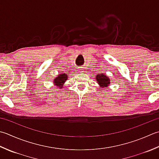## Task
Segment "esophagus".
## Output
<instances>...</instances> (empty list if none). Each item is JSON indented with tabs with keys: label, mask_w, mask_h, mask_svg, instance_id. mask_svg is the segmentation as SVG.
I'll return each instance as SVG.
<instances>
[{
	"label": "esophagus",
	"mask_w": 159,
	"mask_h": 159,
	"mask_svg": "<svg viewBox=\"0 0 159 159\" xmlns=\"http://www.w3.org/2000/svg\"><path fill=\"white\" fill-rule=\"evenodd\" d=\"M82 70H83V69H79V72H82Z\"/></svg>",
	"instance_id": "obj_1"
}]
</instances>
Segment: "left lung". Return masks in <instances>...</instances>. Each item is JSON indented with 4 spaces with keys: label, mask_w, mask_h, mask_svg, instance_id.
I'll return each mask as SVG.
<instances>
[{
    "label": "left lung",
    "mask_w": 159,
    "mask_h": 159,
    "mask_svg": "<svg viewBox=\"0 0 159 159\" xmlns=\"http://www.w3.org/2000/svg\"><path fill=\"white\" fill-rule=\"evenodd\" d=\"M96 80L101 88H107L110 85V79L103 74H99L96 76Z\"/></svg>",
    "instance_id": "left-lung-1"
}]
</instances>
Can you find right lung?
<instances>
[{"instance_id": "1", "label": "right lung", "mask_w": 159, "mask_h": 159, "mask_svg": "<svg viewBox=\"0 0 159 159\" xmlns=\"http://www.w3.org/2000/svg\"><path fill=\"white\" fill-rule=\"evenodd\" d=\"M67 77L68 76L67 74H65V73L62 74H59L56 79H54V81L53 82H54V84L56 86H57V88L58 87L59 88H62L63 86L64 83L65 82V80H67Z\"/></svg>"}]
</instances>
